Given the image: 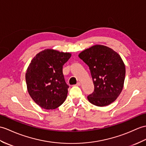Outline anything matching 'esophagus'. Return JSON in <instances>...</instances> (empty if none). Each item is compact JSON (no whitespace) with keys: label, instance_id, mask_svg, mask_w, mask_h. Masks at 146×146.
<instances>
[{"label":"esophagus","instance_id":"obj_1","mask_svg":"<svg viewBox=\"0 0 146 146\" xmlns=\"http://www.w3.org/2000/svg\"><path fill=\"white\" fill-rule=\"evenodd\" d=\"M76 86H80V85H81V83H80V82H78V83H76Z\"/></svg>","mask_w":146,"mask_h":146}]
</instances>
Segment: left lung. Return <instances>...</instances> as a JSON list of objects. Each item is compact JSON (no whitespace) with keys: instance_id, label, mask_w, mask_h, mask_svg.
I'll list each match as a JSON object with an SVG mask.
<instances>
[{"instance_id":"obj_1","label":"left lung","mask_w":146,"mask_h":146,"mask_svg":"<svg viewBox=\"0 0 146 146\" xmlns=\"http://www.w3.org/2000/svg\"><path fill=\"white\" fill-rule=\"evenodd\" d=\"M78 56L89 66L94 90L88 96L90 102L106 106L117 99L123 88L125 65L120 55L109 47L96 45L81 52Z\"/></svg>"}]
</instances>
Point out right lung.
Masks as SVG:
<instances>
[{"label": "right lung", "instance_id": "right-lung-1", "mask_svg": "<svg viewBox=\"0 0 146 146\" xmlns=\"http://www.w3.org/2000/svg\"><path fill=\"white\" fill-rule=\"evenodd\" d=\"M72 54L52 49L40 52L27 70V90L32 100L42 108L54 110L67 97L69 86L63 74V66Z\"/></svg>", "mask_w": 146, "mask_h": 146}]
</instances>
